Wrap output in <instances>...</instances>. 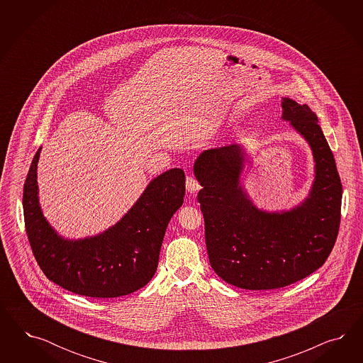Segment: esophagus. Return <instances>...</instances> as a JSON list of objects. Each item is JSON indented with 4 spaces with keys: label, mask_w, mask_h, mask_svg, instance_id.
<instances>
[{
    "label": "esophagus",
    "mask_w": 363,
    "mask_h": 363,
    "mask_svg": "<svg viewBox=\"0 0 363 363\" xmlns=\"http://www.w3.org/2000/svg\"><path fill=\"white\" fill-rule=\"evenodd\" d=\"M186 189L189 193H196V191H198V190L201 189V185H199V182H198V179L196 177H187Z\"/></svg>",
    "instance_id": "34e87169"
}]
</instances>
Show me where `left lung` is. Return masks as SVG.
<instances>
[{
	"instance_id": "obj_1",
	"label": "left lung",
	"mask_w": 363,
	"mask_h": 363,
	"mask_svg": "<svg viewBox=\"0 0 363 363\" xmlns=\"http://www.w3.org/2000/svg\"><path fill=\"white\" fill-rule=\"evenodd\" d=\"M282 120L308 141L315 178L294 209H257L240 184L245 150L240 145L199 154L194 174L205 220L209 261L220 278L246 290L291 285L326 262L341 223L342 184L317 116L308 105L282 99Z\"/></svg>"
}]
</instances>
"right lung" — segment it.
Listing matches in <instances>:
<instances>
[{"label":"right lung","mask_w":363,"mask_h":363,"mask_svg":"<svg viewBox=\"0 0 363 363\" xmlns=\"http://www.w3.org/2000/svg\"><path fill=\"white\" fill-rule=\"evenodd\" d=\"M40 152L41 147L25 179L22 203L28 240L44 274L85 297H121L146 285L157 270L167 223L184 203V170L170 169L154 178L132 209L108 230L72 241L55 233L40 208Z\"/></svg>","instance_id":"obj_1"}]
</instances>
